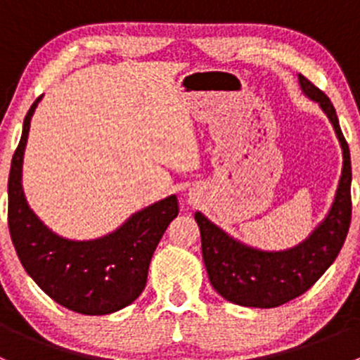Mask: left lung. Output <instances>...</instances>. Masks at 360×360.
I'll list each match as a JSON object with an SVG mask.
<instances>
[{
    "mask_svg": "<svg viewBox=\"0 0 360 360\" xmlns=\"http://www.w3.org/2000/svg\"><path fill=\"white\" fill-rule=\"evenodd\" d=\"M301 90L317 101L331 120L343 150V170L331 210L314 233L296 248L264 252L228 237L200 212L195 214L202 237V256L212 288L242 307L275 308L307 292L324 275L343 248L352 219L350 150L329 97L300 75Z\"/></svg>",
    "mask_w": 360,
    "mask_h": 360,
    "instance_id": "1",
    "label": "left lung"
}]
</instances>
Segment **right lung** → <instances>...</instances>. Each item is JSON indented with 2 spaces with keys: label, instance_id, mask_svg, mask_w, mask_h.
Returning a JSON list of instances; mask_svg holds the SVG:
<instances>
[{
  "label": "right lung",
  "instance_id": "obj_1",
  "mask_svg": "<svg viewBox=\"0 0 360 360\" xmlns=\"http://www.w3.org/2000/svg\"><path fill=\"white\" fill-rule=\"evenodd\" d=\"M24 118L20 143L8 177V228L24 270L53 301L83 315H106L125 308L143 292L148 268L160 238L179 212L169 197L134 214L115 233L89 242L66 240L52 233L25 202L22 158L31 116Z\"/></svg>",
  "mask_w": 360,
  "mask_h": 360
}]
</instances>
